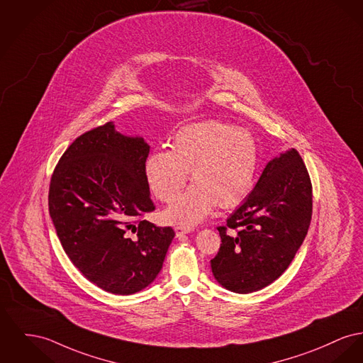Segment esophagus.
Wrapping results in <instances>:
<instances>
[{
  "mask_svg": "<svg viewBox=\"0 0 363 363\" xmlns=\"http://www.w3.org/2000/svg\"><path fill=\"white\" fill-rule=\"evenodd\" d=\"M192 232V228H188V226H175V233L177 237H181V235H186V233H191Z\"/></svg>",
  "mask_w": 363,
  "mask_h": 363,
  "instance_id": "1",
  "label": "esophagus"
}]
</instances>
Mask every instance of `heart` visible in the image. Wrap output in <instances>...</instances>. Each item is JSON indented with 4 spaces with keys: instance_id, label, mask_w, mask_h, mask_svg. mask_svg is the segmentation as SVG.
Returning a JSON list of instances; mask_svg holds the SVG:
<instances>
[{
    "instance_id": "b5f03b06",
    "label": "heart",
    "mask_w": 363,
    "mask_h": 363,
    "mask_svg": "<svg viewBox=\"0 0 363 363\" xmlns=\"http://www.w3.org/2000/svg\"><path fill=\"white\" fill-rule=\"evenodd\" d=\"M259 162L255 137L247 128L222 121H204L179 128L169 150H155L145 163L152 193L171 203L188 181L193 185L181 194L166 218L181 225L204 219L213 207L232 208L254 188Z\"/></svg>"
}]
</instances>
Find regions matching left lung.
I'll return each instance as SVG.
<instances>
[{
  "label": "left lung",
  "instance_id": "left-lung-1",
  "mask_svg": "<svg viewBox=\"0 0 363 363\" xmlns=\"http://www.w3.org/2000/svg\"><path fill=\"white\" fill-rule=\"evenodd\" d=\"M313 185L296 150L267 163L254 191L218 226L220 247L211 259L215 279L229 291L251 294L276 281L308 232Z\"/></svg>",
  "mask_w": 363,
  "mask_h": 363
}]
</instances>
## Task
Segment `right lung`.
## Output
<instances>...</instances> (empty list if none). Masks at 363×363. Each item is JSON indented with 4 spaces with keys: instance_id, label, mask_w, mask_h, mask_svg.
<instances>
[{
    "instance_id": "obj_1",
    "label": "right lung",
    "mask_w": 363,
    "mask_h": 363,
    "mask_svg": "<svg viewBox=\"0 0 363 363\" xmlns=\"http://www.w3.org/2000/svg\"><path fill=\"white\" fill-rule=\"evenodd\" d=\"M150 145L108 122L79 135L56 164L49 213L74 266L99 288L131 295L159 274L171 226L144 219L155 211L145 163Z\"/></svg>"
}]
</instances>
